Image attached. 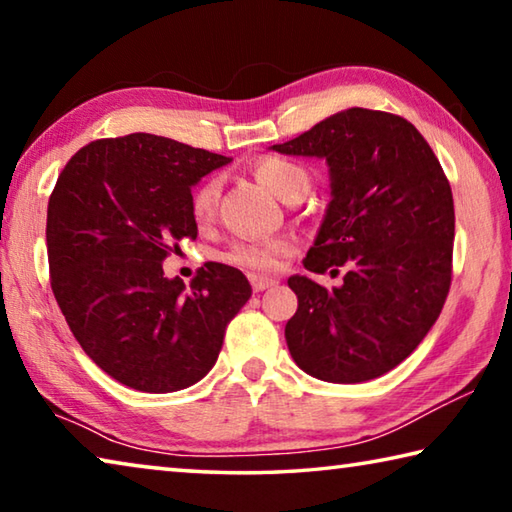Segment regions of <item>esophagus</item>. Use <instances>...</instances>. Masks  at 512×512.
I'll list each match as a JSON object with an SVG mask.
<instances>
[{"instance_id":"esophagus-1","label":"esophagus","mask_w":512,"mask_h":512,"mask_svg":"<svg viewBox=\"0 0 512 512\" xmlns=\"http://www.w3.org/2000/svg\"><path fill=\"white\" fill-rule=\"evenodd\" d=\"M250 284H253V291H266L275 287V280L273 277H264V275H250Z\"/></svg>"}]
</instances>
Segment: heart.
<instances>
[{"instance_id": "1", "label": "heart", "mask_w": 512, "mask_h": 512, "mask_svg": "<svg viewBox=\"0 0 512 512\" xmlns=\"http://www.w3.org/2000/svg\"><path fill=\"white\" fill-rule=\"evenodd\" d=\"M257 178L275 192L282 201H289L293 196H305L309 189V173L302 164L293 162L280 155H268L257 164ZM221 198V178L210 176L194 189L192 194V214L196 221L207 223L214 219L216 205ZM289 250L287 239H244L237 241L225 259L232 264L255 268V271H273L280 264V257Z\"/></svg>"}]
</instances>
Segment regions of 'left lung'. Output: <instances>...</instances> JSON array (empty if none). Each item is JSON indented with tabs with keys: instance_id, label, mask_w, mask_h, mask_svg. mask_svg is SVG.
I'll use <instances>...</instances> for the list:
<instances>
[{
	"instance_id": "1",
	"label": "left lung",
	"mask_w": 512,
	"mask_h": 512,
	"mask_svg": "<svg viewBox=\"0 0 512 512\" xmlns=\"http://www.w3.org/2000/svg\"><path fill=\"white\" fill-rule=\"evenodd\" d=\"M277 153L323 158L332 201L305 257L311 273L345 266L341 287L291 275L298 311L284 327L293 361L332 384L381 377L436 323L452 284L454 198L411 121L350 108Z\"/></svg>"
}]
</instances>
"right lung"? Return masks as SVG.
I'll list each match as a JSON object with an SVG mask.
<instances>
[{"mask_svg": "<svg viewBox=\"0 0 512 512\" xmlns=\"http://www.w3.org/2000/svg\"><path fill=\"white\" fill-rule=\"evenodd\" d=\"M228 162L133 133L90 142L60 171L47 207L51 291L83 352L119 384L173 393L201 381L253 293L225 264L198 268L189 289L162 271L198 235L192 187Z\"/></svg>", "mask_w": 512, "mask_h": 512, "instance_id": "add662e5", "label": "right lung"}]
</instances>
